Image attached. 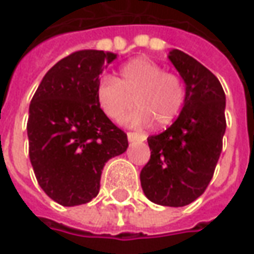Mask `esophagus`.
I'll list each match as a JSON object with an SVG mask.
<instances>
[{
  "label": "esophagus",
  "instance_id": "esophagus-1",
  "mask_svg": "<svg viewBox=\"0 0 254 254\" xmlns=\"http://www.w3.org/2000/svg\"><path fill=\"white\" fill-rule=\"evenodd\" d=\"M127 137H128V141H144L147 138L144 133H134V131H128Z\"/></svg>",
  "mask_w": 254,
  "mask_h": 254
}]
</instances>
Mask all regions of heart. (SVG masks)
Instances as JSON below:
<instances>
[{"label": "heart", "instance_id": "1", "mask_svg": "<svg viewBox=\"0 0 254 254\" xmlns=\"http://www.w3.org/2000/svg\"><path fill=\"white\" fill-rule=\"evenodd\" d=\"M97 103L110 120H121L131 108L126 121L133 126H146L154 121L163 127L174 120L186 101V85L180 75L164 71L156 61L134 58L121 65L119 80L103 77L95 88Z\"/></svg>", "mask_w": 254, "mask_h": 254}]
</instances>
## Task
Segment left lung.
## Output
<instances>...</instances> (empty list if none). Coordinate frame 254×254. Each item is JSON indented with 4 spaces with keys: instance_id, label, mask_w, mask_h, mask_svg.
Returning <instances> with one entry per match:
<instances>
[{
    "instance_id": "left-lung-1",
    "label": "left lung",
    "mask_w": 254,
    "mask_h": 254,
    "mask_svg": "<svg viewBox=\"0 0 254 254\" xmlns=\"http://www.w3.org/2000/svg\"><path fill=\"white\" fill-rule=\"evenodd\" d=\"M170 61L186 83L179 119L147 138L150 160L140 173L143 191L160 206L183 207L204 193L216 170L226 131V95L217 77L180 50Z\"/></svg>"
}]
</instances>
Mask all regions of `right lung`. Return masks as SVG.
Wrapping results in <instances>:
<instances>
[{
  "label": "right lung",
  "mask_w": 254,
  "mask_h": 254,
  "mask_svg": "<svg viewBox=\"0 0 254 254\" xmlns=\"http://www.w3.org/2000/svg\"><path fill=\"white\" fill-rule=\"evenodd\" d=\"M114 58L98 50L75 51L45 74L32 97L30 160L45 194L61 206L91 201L106 163L128 147L127 134L101 111L95 97L100 74Z\"/></svg>",
  "instance_id": "obj_1"
}]
</instances>
